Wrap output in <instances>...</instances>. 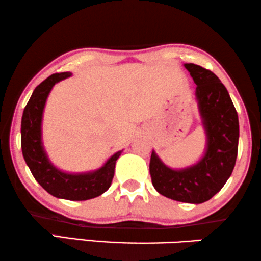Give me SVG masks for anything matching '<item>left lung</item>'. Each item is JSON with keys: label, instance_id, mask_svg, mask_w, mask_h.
<instances>
[{"label": "left lung", "instance_id": "obj_1", "mask_svg": "<svg viewBox=\"0 0 261 261\" xmlns=\"http://www.w3.org/2000/svg\"><path fill=\"white\" fill-rule=\"evenodd\" d=\"M196 85L195 96L207 135L205 155L198 164L172 169L152 152L149 173L159 193L181 202L202 203L224 187L238 155L239 120L226 87L212 71L185 63Z\"/></svg>", "mask_w": 261, "mask_h": 261}]
</instances>
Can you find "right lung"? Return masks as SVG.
<instances>
[{
	"label": "right lung",
	"instance_id": "right-lung-1",
	"mask_svg": "<svg viewBox=\"0 0 261 261\" xmlns=\"http://www.w3.org/2000/svg\"><path fill=\"white\" fill-rule=\"evenodd\" d=\"M70 75L68 71L55 73L34 89L22 115L21 148L33 176L49 194L60 199L82 201L96 198L108 190L114 176L115 162L121 152L112 155L97 171L84 174L61 172L48 160L41 140L43 108L53 86Z\"/></svg>",
	"mask_w": 261,
	"mask_h": 261
}]
</instances>
